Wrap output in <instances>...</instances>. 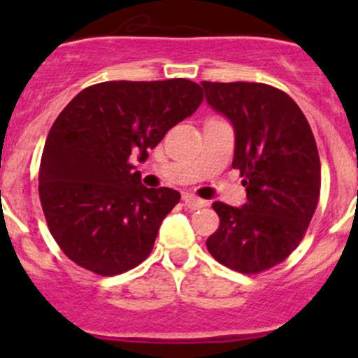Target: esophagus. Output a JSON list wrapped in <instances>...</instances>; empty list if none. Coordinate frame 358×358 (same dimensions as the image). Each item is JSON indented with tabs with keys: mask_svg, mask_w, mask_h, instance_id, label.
<instances>
[{
	"mask_svg": "<svg viewBox=\"0 0 358 358\" xmlns=\"http://www.w3.org/2000/svg\"><path fill=\"white\" fill-rule=\"evenodd\" d=\"M183 202H185V206L189 209H201V208H204L206 204H208V202H206L204 199H199V197H196V196H192V194H185V196H183Z\"/></svg>",
	"mask_w": 358,
	"mask_h": 358,
	"instance_id": "34e87169",
	"label": "esophagus"
}]
</instances>
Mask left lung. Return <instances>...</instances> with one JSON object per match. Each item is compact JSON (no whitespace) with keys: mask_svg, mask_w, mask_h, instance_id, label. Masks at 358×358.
Masks as SVG:
<instances>
[{"mask_svg":"<svg viewBox=\"0 0 358 358\" xmlns=\"http://www.w3.org/2000/svg\"><path fill=\"white\" fill-rule=\"evenodd\" d=\"M206 102L234 128L232 168L246 187L241 208L215 202L220 227L206 246L241 273H258L298 248L320 194V159L294 100L262 83L202 81Z\"/></svg>","mask_w":358,"mask_h":358,"instance_id":"obj_1","label":"left lung"}]
</instances>
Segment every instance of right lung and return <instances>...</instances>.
I'll list each match as a JSON object with an SVG mask.
<instances>
[{"instance_id":"right-lung-1","label":"right lung","mask_w":358,"mask_h":358,"mask_svg":"<svg viewBox=\"0 0 358 358\" xmlns=\"http://www.w3.org/2000/svg\"><path fill=\"white\" fill-rule=\"evenodd\" d=\"M202 88L189 79L107 81L79 92L53 122L39 166V199L60 249L99 275L150 255L180 192L147 189L145 162L168 129L192 115Z\"/></svg>"}]
</instances>
